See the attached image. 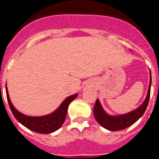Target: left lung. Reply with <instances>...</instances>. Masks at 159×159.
<instances>
[{
  "label": "left lung",
  "mask_w": 159,
  "mask_h": 159,
  "mask_svg": "<svg viewBox=\"0 0 159 159\" xmlns=\"http://www.w3.org/2000/svg\"><path fill=\"white\" fill-rule=\"evenodd\" d=\"M151 85H152V75L150 71V81H149L148 92L145 101L136 109L125 114L112 115L107 113L98 99H97L93 110L96 121L99 123L100 125L111 131H119V130L127 129L129 126L132 125L143 115L148 107L149 98H150Z\"/></svg>",
  "instance_id": "8db88e82"
}]
</instances>
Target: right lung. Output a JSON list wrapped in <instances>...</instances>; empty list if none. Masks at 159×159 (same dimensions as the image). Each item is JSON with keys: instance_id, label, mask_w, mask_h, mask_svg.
<instances>
[{"instance_id": "add662e5", "label": "right lung", "mask_w": 159, "mask_h": 159, "mask_svg": "<svg viewBox=\"0 0 159 159\" xmlns=\"http://www.w3.org/2000/svg\"><path fill=\"white\" fill-rule=\"evenodd\" d=\"M6 94H7L9 106L14 118L27 129L40 134H50L60 129L65 121L68 108L70 103L78 96V94L68 96L63 101V102L57 109L48 115H43V116H28L16 109L15 107L13 105L9 97L7 85H6Z\"/></svg>"}]
</instances>
